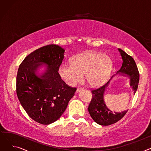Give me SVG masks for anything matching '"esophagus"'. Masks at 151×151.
Returning <instances> with one entry per match:
<instances>
[{"label":"esophagus","instance_id":"esophagus-1","mask_svg":"<svg viewBox=\"0 0 151 151\" xmlns=\"http://www.w3.org/2000/svg\"><path fill=\"white\" fill-rule=\"evenodd\" d=\"M81 90H83V88H77V89H76V91H77V92H80Z\"/></svg>","mask_w":151,"mask_h":151}]
</instances>
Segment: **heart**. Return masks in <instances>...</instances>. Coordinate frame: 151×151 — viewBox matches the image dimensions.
Listing matches in <instances>:
<instances>
[{"instance_id": "1", "label": "heart", "mask_w": 151, "mask_h": 151, "mask_svg": "<svg viewBox=\"0 0 151 151\" xmlns=\"http://www.w3.org/2000/svg\"><path fill=\"white\" fill-rule=\"evenodd\" d=\"M111 67L109 58L102 54L87 52L75 55L71 63H63L59 66V73L64 81L70 86H75L85 79L91 86L104 83L108 76Z\"/></svg>"}]
</instances>
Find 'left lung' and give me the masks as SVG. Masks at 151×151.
I'll return each mask as SVG.
<instances>
[{
    "label": "left lung",
    "mask_w": 151,
    "mask_h": 151,
    "mask_svg": "<svg viewBox=\"0 0 151 151\" xmlns=\"http://www.w3.org/2000/svg\"><path fill=\"white\" fill-rule=\"evenodd\" d=\"M118 50L121 53L123 62L117 73L120 72L122 75L128 76L130 78V85L134 91V93H135L139 80V73L136 63L132 56L123 50L119 48ZM110 80L101 88L92 89L91 91L92 96L88 106V111L93 120L101 125H109L117 122L121 119L127 111H125L122 113H113L106 106L104 100V94Z\"/></svg>",
    "instance_id": "obj_1"
}]
</instances>
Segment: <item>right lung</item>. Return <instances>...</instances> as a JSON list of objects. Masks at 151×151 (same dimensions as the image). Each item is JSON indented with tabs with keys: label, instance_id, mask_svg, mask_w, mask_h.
<instances>
[{
	"label": "right lung",
	"instance_id": "obj_1",
	"mask_svg": "<svg viewBox=\"0 0 151 151\" xmlns=\"http://www.w3.org/2000/svg\"><path fill=\"white\" fill-rule=\"evenodd\" d=\"M65 50L56 45L42 47L24 59L17 76V93L20 104L35 121L48 125L56 121L65 111L75 88L68 86L58 72ZM44 63L46 72L37 77V68Z\"/></svg>",
	"mask_w": 151,
	"mask_h": 151
}]
</instances>
